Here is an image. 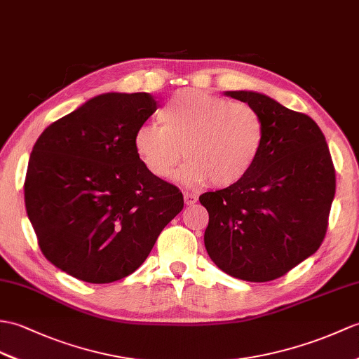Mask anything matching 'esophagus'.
<instances>
[{"instance_id":"obj_1","label":"esophagus","mask_w":359,"mask_h":359,"mask_svg":"<svg viewBox=\"0 0 359 359\" xmlns=\"http://www.w3.org/2000/svg\"><path fill=\"white\" fill-rule=\"evenodd\" d=\"M183 200H185L187 205H194L197 203V196L193 193H183Z\"/></svg>"}]
</instances>
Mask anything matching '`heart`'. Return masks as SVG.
Returning <instances> with one entry per match:
<instances>
[{
	"label": "heart",
	"mask_w": 359,
	"mask_h": 359,
	"mask_svg": "<svg viewBox=\"0 0 359 359\" xmlns=\"http://www.w3.org/2000/svg\"><path fill=\"white\" fill-rule=\"evenodd\" d=\"M159 119L162 125H142L133 137L140 163L157 179L170 177L185 154L183 182L237 185L254 168L263 145V121L254 107L197 88L174 93Z\"/></svg>",
	"instance_id": "b5f03b06"
}]
</instances>
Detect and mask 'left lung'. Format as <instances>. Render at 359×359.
I'll return each instance as SVG.
<instances>
[{
  "instance_id": "1",
  "label": "left lung",
  "mask_w": 359,
  "mask_h": 359,
  "mask_svg": "<svg viewBox=\"0 0 359 359\" xmlns=\"http://www.w3.org/2000/svg\"><path fill=\"white\" fill-rule=\"evenodd\" d=\"M262 116L264 137L251 172L237 185L198 197L210 223L208 255L246 281H271L318 251L335 197L326 137L304 113L255 91H226Z\"/></svg>"
}]
</instances>
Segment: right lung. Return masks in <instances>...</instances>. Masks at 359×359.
<instances>
[{
  "mask_svg": "<svg viewBox=\"0 0 359 359\" xmlns=\"http://www.w3.org/2000/svg\"><path fill=\"white\" fill-rule=\"evenodd\" d=\"M149 93H105L57 119L33 145L24 200L47 260L102 285L145 262L183 210L177 187L149 174L133 147L157 110Z\"/></svg>",
  "mask_w": 359,
  "mask_h": 359,
  "instance_id": "1",
  "label": "right lung"
}]
</instances>
